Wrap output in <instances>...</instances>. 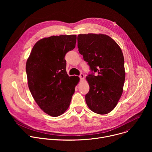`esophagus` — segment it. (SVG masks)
I'll list each match as a JSON object with an SVG mask.
<instances>
[{"instance_id": "34e87169", "label": "esophagus", "mask_w": 152, "mask_h": 152, "mask_svg": "<svg viewBox=\"0 0 152 152\" xmlns=\"http://www.w3.org/2000/svg\"><path fill=\"white\" fill-rule=\"evenodd\" d=\"M84 77H85V76H84V75H83V74H82V73H80V75H79V77H80V79L81 80L83 79H84Z\"/></svg>"}]
</instances>
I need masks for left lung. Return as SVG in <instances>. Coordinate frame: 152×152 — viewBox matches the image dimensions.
Instances as JSON below:
<instances>
[{"label": "left lung", "instance_id": "obj_1", "mask_svg": "<svg viewBox=\"0 0 152 152\" xmlns=\"http://www.w3.org/2000/svg\"><path fill=\"white\" fill-rule=\"evenodd\" d=\"M77 48L91 72L86 76L90 91L85 101L90 109L101 115L112 111L121 96L125 80L124 61L121 48L104 34H79Z\"/></svg>", "mask_w": 152, "mask_h": 152}]
</instances>
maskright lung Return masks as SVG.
<instances>
[{"label": "right lung", "mask_w": 152, "mask_h": 152, "mask_svg": "<svg viewBox=\"0 0 152 152\" xmlns=\"http://www.w3.org/2000/svg\"><path fill=\"white\" fill-rule=\"evenodd\" d=\"M76 35L51 36L38 41L26 61V71L31 93L41 109L52 117L69 108L77 76L66 72V54L75 49Z\"/></svg>", "instance_id": "add662e5"}]
</instances>
